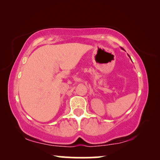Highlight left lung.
<instances>
[{"label": "left lung", "instance_id": "left-lung-1", "mask_svg": "<svg viewBox=\"0 0 160 160\" xmlns=\"http://www.w3.org/2000/svg\"><path fill=\"white\" fill-rule=\"evenodd\" d=\"M122 48V49H123V50H124V49H123V48ZM128 56H129V55H128ZM129 57H130V56H129Z\"/></svg>", "mask_w": 160, "mask_h": 160}]
</instances>
